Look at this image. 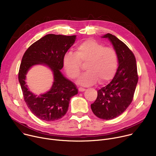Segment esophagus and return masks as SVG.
Returning <instances> with one entry per match:
<instances>
[{"mask_svg": "<svg viewBox=\"0 0 156 156\" xmlns=\"http://www.w3.org/2000/svg\"><path fill=\"white\" fill-rule=\"evenodd\" d=\"M85 90H86V89H85L84 88H83V87H79V92H83Z\"/></svg>", "mask_w": 156, "mask_h": 156, "instance_id": "esophagus-1", "label": "esophagus"}]
</instances>
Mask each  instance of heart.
I'll return each mask as SVG.
<instances>
[{"label":"heart","instance_id":"heart-1","mask_svg":"<svg viewBox=\"0 0 156 156\" xmlns=\"http://www.w3.org/2000/svg\"><path fill=\"white\" fill-rule=\"evenodd\" d=\"M86 63L87 72L79 78L80 84L88 86L98 80L100 83H104L111 80L116 74L118 55L113 48L104 47L95 40L87 39L77 45L75 53L68 51L62 58L63 68L72 79L79 77L82 64Z\"/></svg>","mask_w":156,"mask_h":156}]
</instances>
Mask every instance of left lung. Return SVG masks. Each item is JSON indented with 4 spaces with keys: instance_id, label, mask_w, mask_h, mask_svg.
Instances as JSON below:
<instances>
[{
    "instance_id": "8db88e82",
    "label": "left lung",
    "mask_w": 156,
    "mask_h": 156,
    "mask_svg": "<svg viewBox=\"0 0 156 156\" xmlns=\"http://www.w3.org/2000/svg\"><path fill=\"white\" fill-rule=\"evenodd\" d=\"M114 45L119 58L116 74L108 85L98 91V98L91 104L93 113L100 119H113L122 114L131 104L138 82L134 54L115 35L107 34Z\"/></svg>"
}]
</instances>
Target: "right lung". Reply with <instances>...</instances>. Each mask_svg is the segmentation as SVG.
I'll list each match as a JSON object with an SVG mask.
<instances>
[{"label":"right lung","mask_w":156,"mask_h":156,"mask_svg":"<svg viewBox=\"0 0 156 156\" xmlns=\"http://www.w3.org/2000/svg\"><path fill=\"white\" fill-rule=\"evenodd\" d=\"M76 37L47 34L32 44L22 57L19 81L23 99L32 113L42 121H54L61 119L68 110L70 98L77 94L76 85L60 71L63 67V57L74 44ZM39 63L47 65L51 69L55 82L49 91L37 97L28 90L25 80L29 69Z\"/></svg>","instance_id":"obj_1"}]
</instances>
